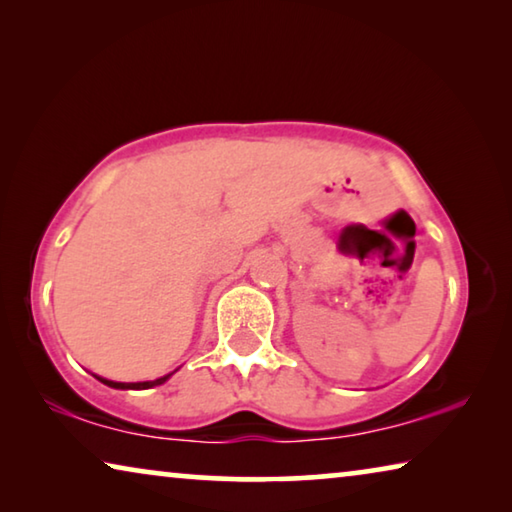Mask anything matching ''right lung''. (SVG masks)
<instances>
[{
  "label": "right lung",
  "instance_id": "obj_1",
  "mask_svg": "<svg viewBox=\"0 0 512 512\" xmlns=\"http://www.w3.org/2000/svg\"><path fill=\"white\" fill-rule=\"evenodd\" d=\"M170 378V373L164 378H157V380H145V383H113V380H107V378H100L104 385L109 387H116V389H148V387H154V385H161L166 383V380Z\"/></svg>",
  "mask_w": 512,
  "mask_h": 512
}]
</instances>
